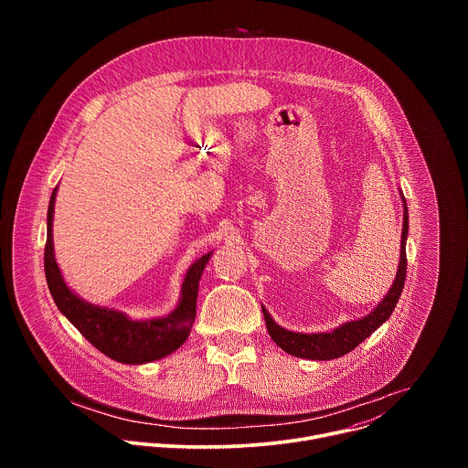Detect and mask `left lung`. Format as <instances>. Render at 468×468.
Masks as SVG:
<instances>
[{
	"instance_id": "obj_1",
	"label": "left lung",
	"mask_w": 468,
	"mask_h": 468,
	"mask_svg": "<svg viewBox=\"0 0 468 468\" xmlns=\"http://www.w3.org/2000/svg\"><path fill=\"white\" fill-rule=\"evenodd\" d=\"M404 202V226H402V242H399V262L398 272L394 278L392 287L385 294V298L363 318L350 320L341 324L333 331H322V333H296L282 327L274 322L271 313L262 307L266 329L272 341L287 354L302 359H314V361H329L343 357L345 354L352 352L356 346H359L367 337L392 314L399 294H402L406 272H408V257H406V240L410 231V215H408V204L406 197L402 196Z\"/></svg>"
}]
</instances>
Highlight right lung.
Returning a JSON list of instances; mask_svg holds the SVG:
<instances>
[{"instance_id":"obj_1","label":"right lung","mask_w":468,"mask_h":468,"mask_svg":"<svg viewBox=\"0 0 468 468\" xmlns=\"http://www.w3.org/2000/svg\"><path fill=\"white\" fill-rule=\"evenodd\" d=\"M57 188L48 207V239L44 248V272L57 309L69 318L81 335L107 357L125 365H144L176 352L190 335L196 318L197 285L213 251L190 264L177 307L161 318L131 320L125 313L94 305L66 285L53 251V207Z\"/></svg>"}]
</instances>
